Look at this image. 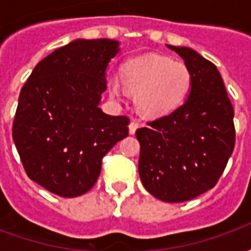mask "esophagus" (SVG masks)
Listing matches in <instances>:
<instances>
[{
	"instance_id": "34e87169",
	"label": "esophagus",
	"mask_w": 251,
	"mask_h": 251,
	"mask_svg": "<svg viewBox=\"0 0 251 251\" xmlns=\"http://www.w3.org/2000/svg\"><path fill=\"white\" fill-rule=\"evenodd\" d=\"M138 127H140V122H137V121H131L130 124H129V131H130V134H134Z\"/></svg>"
}]
</instances>
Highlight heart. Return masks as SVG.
I'll use <instances>...</instances> for the list:
<instances>
[{"label":"heart","mask_w":251,"mask_h":251,"mask_svg":"<svg viewBox=\"0 0 251 251\" xmlns=\"http://www.w3.org/2000/svg\"><path fill=\"white\" fill-rule=\"evenodd\" d=\"M122 82L134 94V100L144 114L160 117L177 109L192 84V72L183 62L171 57L145 55L126 62L122 67ZM111 90L120 84L111 82Z\"/></svg>","instance_id":"heart-1"}]
</instances>
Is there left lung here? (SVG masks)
<instances>
[{
	"instance_id": "1",
	"label": "left lung",
	"mask_w": 251,
	"mask_h": 251,
	"mask_svg": "<svg viewBox=\"0 0 251 251\" xmlns=\"http://www.w3.org/2000/svg\"><path fill=\"white\" fill-rule=\"evenodd\" d=\"M192 72L184 103L137 129L138 174L154 198L180 203L214 188L235 145L234 109L215 64L187 47L168 46Z\"/></svg>"
}]
</instances>
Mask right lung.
Instances as JSON below:
<instances>
[{
	"label": "right lung",
	"instance_id": "add662e5",
	"mask_svg": "<svg viewBox=\"0 0 251 251\" xmlns=\"http://www.w3.org/2000/svg\"><path fill=\"white\" fill-rule=\"evenodd\" d=\"M118 46L110 39L71 41L44 57L21 88L14 145L28 177L52 194H86L104 154L129 134L127 117L98 107Z\"/></svg>",
	"mask_w": 251,
	"mask_h": 251
}]
</instances>
